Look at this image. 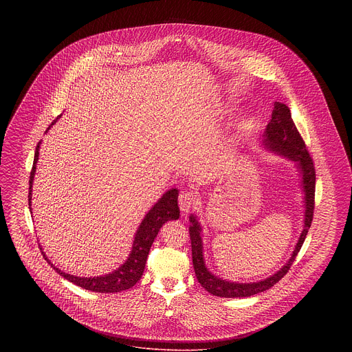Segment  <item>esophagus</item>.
Segmentation results:
<instances>
[{"mask_svg": "<svg viewBox=\"0 0 352 352\" xmlns=\"http://www.w3.org/2000/svg\"><path fill=\"white\" fill-rule=\"evenodd\" d=\"M194 201H195V195H194L192 192H190V191H182V192L179 194L178 203H179V208H181L182 212H188L190 208L192 207Z\"/></svg>", "mask_w": 352, "mask_h": 352, "instance_id": "esophagus-1", "label": "esophagus"}]
</instances>
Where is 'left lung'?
Segmentation results:
<instances>
[{"label": "left lung", "instance_id": "left-lung-1", "mask_svg": "<svg viewBox=\"0 0 352 352\" xmlns=\"http://www.w3.org/2000/svg\"><path fill=\"white\" fill-rule=\"evenodd\" d=\"M263 138V145L269 151H273L285 158H289L296 162V168L301 173V186L305 192V220L303 230L298 239V243L292 253V257L277 273L272 274L268 278L257 283H231L223 278H219L212 272L206 267L203 256V241H201V223L195 215L190 217L191 226L188 227L190 240H191V252H192V265L195 276L199 284L212 296L224 297V298H241L251 297L257 293L265 292L273 285L277 284L285 274L289 272L296 256L301 250L305 237L309 232V228L313 221L314 215V197H316V168L313 160L306 149L305 141L302 140L292 113L287 105L276 101L272 112V118L269 121Z\"/></svg>", "mask_w": 352, "mask_h": 352}]
</instances>
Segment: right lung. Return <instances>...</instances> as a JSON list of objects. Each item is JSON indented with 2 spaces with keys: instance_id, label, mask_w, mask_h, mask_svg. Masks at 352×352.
Instances as JSON below:
<instances>
[{
  "instance_id": "right-lung-1",
  "label": "right lung",
  "mask_w": 352,
  "mask_h": 352,
  "mask_svg": "<svg viewBox=\"0 0 352 352\" xmlns=\"http://www.w3.org/2000/svg\"><path fill=\"white\" fill-rule=\"evenodd\" d=\"M60 116H58L56 120ZM56 120H54V122L51 125H54ZM49 129H50V126H49ZM39 145H41V141L38 142V145L35 148L33 168L30 173V181H29V184H30L29 208H32V192H33L32 187H33L34 175H35V168H36V161L39 157ZM178 218H179L178 190L171 188L166 191L162 195V198L151 207V211L145 215V218L141 221V224L135 232V236H134L132 252H131L129 257L126 258V261L115 272H112L109 274L99 276V277H78V276L65 273L51 263L50 260L47 258L46 253L42 251V248H41V251H42L45 260H47V263L50 264L51 267L69 283L78 285L85 290L95 292V293H118V292L126 290L137 284V281L141 278V276L144 273L151 244H153L155 236L160 232L161 227L168 220H177Z\"/></svg>"
}]
</instances>
